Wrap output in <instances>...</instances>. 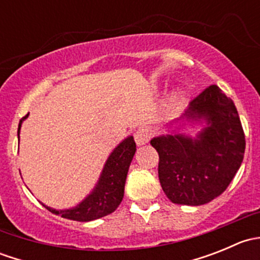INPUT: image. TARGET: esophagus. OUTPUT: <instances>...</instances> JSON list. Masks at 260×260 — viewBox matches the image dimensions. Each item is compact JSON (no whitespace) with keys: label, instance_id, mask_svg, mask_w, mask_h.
<instances>
[{"label":"esophagus","instance_id":"obj_1","mask_svg":"<svg viewBox=\"0 0 260 260\" xmlns=\"http://www.w3.org/2000/svg\"><path fill=\"white\" fill-rule=\"evenodd\" d=\"M149 137H151V133H149L148 129H138L137 132L135 133V141L137 143V146H143L146 145L149 141Z\"/></svg>","mask_w":260,"mask_h":260}]
</instances>
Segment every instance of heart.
<instances>
[{
	"mask_svg": "<svg viewBox=\"0 0 260 260\" xmlns=\"http://www.w3.org/2000/svg\"><path fill=\"white\" fill-rule=\"evenodd\" d=\"M183 99V90L181 88H176L170 93L169 98H167V108L175 109L177 106L182 102Z\"/></svg>",
	"mask_w": 260,
	"mask_h": 260,
	"instance_id": "1",
	"label": "heart"
}]
</instances>
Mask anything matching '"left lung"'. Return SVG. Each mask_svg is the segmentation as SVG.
Listing matches in <instances>:
<instances>
[{
	"label": "left lung",
	"mask_w": 260,
	"mask_h": 260,
	"mask_svg": "<svg viewBox=\"0 0 260 260\" xmlns=\"http://www.w3.org/2000/svg\"><path fill=\"white\" fill-rule=\"evenodd\" d=\"M176 121L203 124L196 138L177 134ZM170 133L151 140L158 152V179L174 204L199 206L221 195L239 170L245 136L234 102L210 85L185 113L167 124Z\"/></svg>",
	"instance_id": "8db88e82"
}]
</instances>
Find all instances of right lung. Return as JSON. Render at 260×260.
<instances>
[{"instance_id":"obj_1","label":"right lung","mask_w":260,"mask_h":260,"mask_svg":"<svg viewBox=\"0 0 260 260\" xmlns=\"http://www.w3.org/2000/svg\"><path fill=\"white\" fill-rule=\"evenodd\" d=\"M27 115H25L18 123V141H20L21 124L27 118ZM135 153L136 142L132 136H128L109 154L98 182L81 203L74 208L64 209V210H55L50 206H46L45 204L43 205L52 214L75 221H91L112 214L123 200L125 179Z\"/></svg>"}]
</instances>
